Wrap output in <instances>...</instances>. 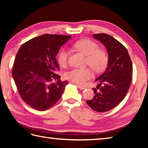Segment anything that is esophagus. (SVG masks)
<instances>
[{
  "instance_id": "1",
  "label": "esophagus",
  "mask_w": 148,
  "mask_h": 148,
  "mask_svg": "<svg viewBox=\"0 0 148 148\" xmlns=\"http://www.w3.org/2000/svg\"><path fill=\"white\" fill-rule=\"evenodd\" d=\"M76 86L77 88H79L81 90H85L86 88V87L85 86H82V85H79V84H76Z\"/></svg>"
}]
</instances>
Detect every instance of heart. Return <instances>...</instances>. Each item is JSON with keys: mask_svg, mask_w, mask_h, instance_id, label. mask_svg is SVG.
Masks as SVG:
<instances>
[{"mask_svg": "<svg viewBox=\"0 0 148 148\" xmlns=\"http://www.w3.org/2000/svg\"><path fill=\"white\" fill-rule=\"evenodd\" d=\"M74 47L86 55V64L89 65L97 72L102 71L108 62V55L102 49L98 48V45L89 39H81L75 42ZM69 51L62 48L57 55L58 64L64 67L67 64ZM93 76V72L90 68L72 69L65 74L66 79L72 82L82 84Z\"/></svg>", "mask_w": 148, "mask_h": 148, "instance_id": "obj_1", "label": "heart"}]
</instances>
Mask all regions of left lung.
I'll list each match as a JSON object with an SVG mask.
<instances>
[{
  "label": "left lung",
  "instance_id": "left-lung-1",
  "mask_svg": "<svg viewBox=\"0 0 148 148\" xmlns=\"http://www.w3.org/2000/svg\"><path fill=\"white\" fill-rule=\"evenodd\" d=\"M108 53V67L95 79L98 83L93 88L95 96L86 100L87 104L99 112L108 111L117 106L126 96L132 77V64L127 48L106 34H94Z\"/></svg>",
  "mask_w": 148,
  "mask_h": 148
}]
</instances>
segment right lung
I'll return each mask as SVG.
<instances>
[{
  "label": "right lung",
  "mask_w": 148,
  "mask_h": 148,
  "mask_svg": "<svg viewBox=\"0 0 148 148\" xmlns=\"http://www.w3.org/2000/svg\"><path fill=\"white\" fill-rule=\"evenodd\" d=\"M71 36L43 34L21 46L12 67L13 77L22 100L38 111L48 109L60 99L69 83L56 74V56ZM56 82L52 83V81Z\"/></svg>",
  "instance_id": "obj_1"
}]
</instances>
